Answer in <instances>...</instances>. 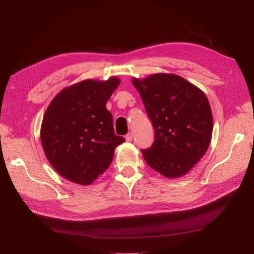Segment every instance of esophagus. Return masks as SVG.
<instances>
[{"label":"esophagus","instance_id":"34e87169","mask_svg":"<svg viewBox=\"0 0 254 254\" xmlns=\"http://www.w3.org/2000/svg\"><path fill=\"white\" fill-rule=\"evenodd\" d=\"M132 137H133L132 133H131V132H129L128 134H126L125 139H126V141H127V142H131V141H132Z\"/></svg>","mask_w":254,"mask_h":254}]
</instances>
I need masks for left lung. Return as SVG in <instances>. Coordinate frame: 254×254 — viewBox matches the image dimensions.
<instances>
[{"label":"left lung","mask_w":254,"mask_h":254,"mask_svg":"<svg viewBox=\"0 0 254 254\" xmlns=\"http://www.w3.org/2000/svg\"><path fill=\"white\" fill-rule=\"evenodd\" d=\"M132 84L155 128V142L142 150L145 161L166 178L187 175L212 139L213 115L205 94L175 74L132 78Z\"/></svg>","instance_id":"obj_1"}]
</instances>
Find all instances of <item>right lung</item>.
<instances>
[{
  "label": "right lung",
  "mask_w": 254,
  "mask_h": 254,
  "mask_svg": "<svg viewBox=\"0 0 254 254\" xmlns=\"http://www.w3.org/2000/svg\"><path fill=\"white\" fill-rule=\"evenodd\" d=\"M120 79H87L61 90L49 105L41 124L45 156L55 171L74 183L89 186L112 162L125 141L114 133L106 104Z\"/></svg>",
  "instance_id": "right-lung-1"
}]
</instances>
